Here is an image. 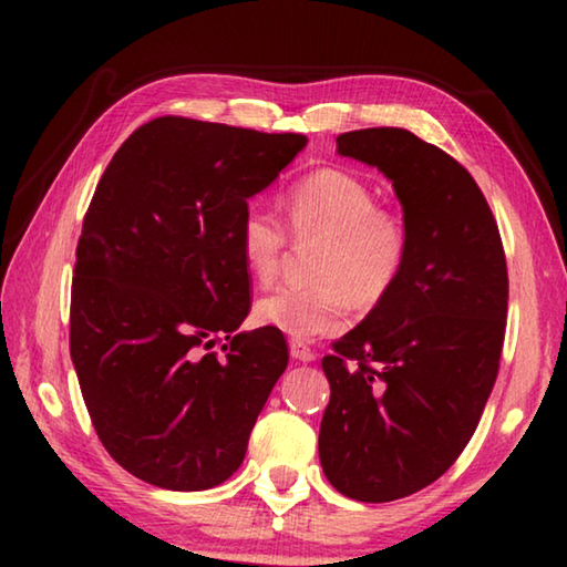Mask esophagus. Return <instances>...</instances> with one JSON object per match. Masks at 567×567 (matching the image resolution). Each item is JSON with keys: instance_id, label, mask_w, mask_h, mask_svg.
I'll use <instances>...</instances> for the list:
<instances>
[{"instance_id": "1", "label": "esophagus", "mask_w": 567, "mask_h": 567, "mask_svg": "<svg viewBox=\"0 0 567 567\" xmlns=\"http://www.w3.org/2000/svg\"><path fill=\"white\" fill-rule=\"evenodd\" d=\"M290 354H292L295 360H300V362H312L315 360V350L310 348V344H305L300 340H292L290 342Z\"/></svg>"}]
</instances>
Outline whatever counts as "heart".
Masks as SVG:
<instances>
[{
    "label": "heart",
    "instance_id": "obj_1",
    "mask_svg": "<svg viewBox=\"0 0 567 567\" xmlns=\"http://www.w3.org/2000/svg\"><path fill=\"white\" fill-rule=\"evenodd\" d=\"M285 225L295 239H320L307 285H282L255 305V320L295 340L348 328L352 302L375 307L395 290L410 257V229L395 209L378 205L368 182L350 169L322 167L297 179L285 197ZM237 247L257 282L280 272L287 233L262 205H247Z\"/></svg>",
    "mask_w": 567,
    "mask_h": 567
}]
</instances>
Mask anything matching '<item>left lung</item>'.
Wrapping results in <instances>:
<instances>
[{"instance_id": "left-lung-1", "label": "left lung", "mask_w": 567, "mask_h": 567, "mask_svg": "<svg viewBox=\"0 0 567 567\" xmlns=\"http://www.w3.org/2000/svg\"><path fill=\"white\" fill-rule=\"evenodd\" d=\"M338 152L392 179L410 257L388 300L322 358L320 463L342 495L390 503L445 475L491 398L507 324V262L473 175L402 127L344 132Z\"/></svg>"}]
</instances>
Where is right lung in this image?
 <instances>
[{"label": "right lung", "instance_id": "add662e5", "mask_svg": "<svg viewBox=\"0 0 567 567\" xmlns=\"http://www.w3.org/2000/svg\"><path fill=\"white\" fill-rule=\"evenodd\" d=\"M305 145L167 114L130 134L94 189L70 352L104 450L150 485L207 491L243 465L290 350L275 328L233 334L252 307L237 225Z\"/></svg>", "mask_w": 567, "mask_h": 567}]
</instances>
